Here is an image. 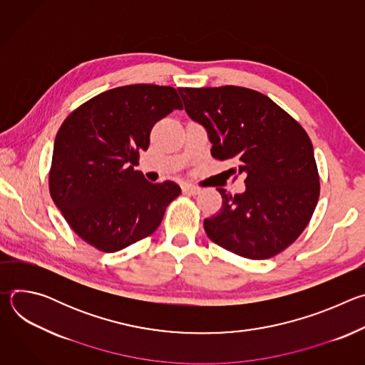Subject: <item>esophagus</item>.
I'll use <instances>...</instances> for the list:
<instances>
[{
    "instance_id": "obj_1",
    "label": "esophagus",
    "mask_w": 365,
    "mask_h": 365,
    "mask_svg": "<svg viewBox=\"0 0 365 365\" xmlns=\"http://www.w3.org/2000/svg\"><path fill=\"white\" fill-rule=\"evenodd\" d=\"M182 190H183V193H187V195H197V193L200 192L199 187L192 186V185H187V183L182 185Z\"/></svg>"
}]
</instances>
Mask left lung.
<instances>
[{"label":"left lung","mask_w":365,"mask_h":365,"mask_svg":"<svg viewBox=\"0 0 365 365\" xmlns=\"http://www.w3.org/2000/svg\"><path fill=\"white\" fill-rule=\"evenodd\" d=\"M187 115L205 127L211 154L230 160L245 190L218 187L222 206L206 235L251 259L270 258L307 227L319 199L314 147L302 125L269 96L241 86L178 88Z\"/></svg>","instance_id":"8db88e82"}]
</instances>
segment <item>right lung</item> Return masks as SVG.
I'll return each mask as SVG.
<instances>
[{"instance_id":"1","label":"right lung","mask_w":365,"mask_h":365,"mask_svg":"<svg viewBox=\"0 0 365 365\" xmlns=\"http://www.w3.org/2000/svg\"><path fill=\"white\" fill-rule=\"evenodd\" d=\"M183 106L175 88L137 83L102 92L61 125L48 173L51 199L69 227L103 252L120 251L160 225L180 195L134 169L153 125Z\"/></svg>"}]
</instances>
